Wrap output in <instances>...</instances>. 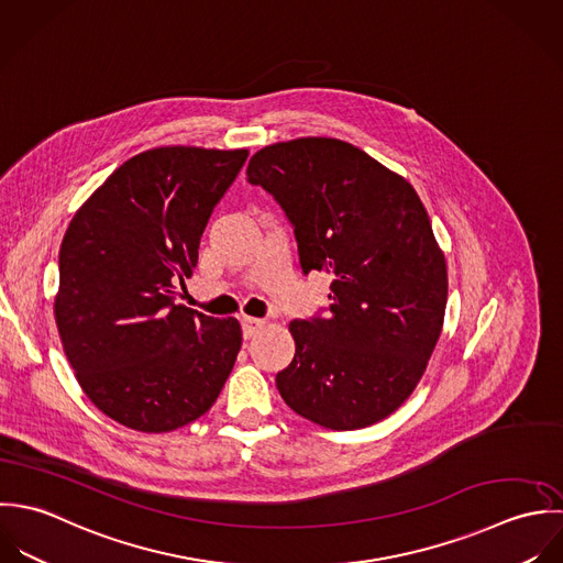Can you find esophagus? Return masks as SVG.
Returning <instances> with one entry per match:
<instances>
[{"label":"esophagus","instance_id":"esophagus-1","mask_svg":"<svg viewBox=\"0 0 563 563\" xmlns=\"http://www.w3.org/2000/svg\"><path fill=\"white\" fill-rule=\"evenodd\" d=\"M241 327H243V338H254L263 327H265V320L261 318H250V316H243L241 318Z\"/></svg>","mask_w":563,"mask_h":563}]
</instances>
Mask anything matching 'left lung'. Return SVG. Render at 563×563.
Listing matches in <instances>:
<instances>
[{"label": "left lung", "mask_w": 563, "mask_h": 563, "mask_svg": "<svg viewBox=\"0 0 563 563\" xmlns=\"http://www.w3.org/2000/svg\"><path fill=\"white\" fill-rule=\"evenodd\" d=\"M247 183L294 225L302 274H333L327 316L289 324L283 400L333 429L369 427L420 383L442 333L449 274L416 189L363 150L305 136L258 150Z\"/></svg>", "instance_id": "8db88e82"}]
</instances>
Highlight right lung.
Listing matches in <instances>:
<instances>
[{
	"label": "right lung",
	"instance_id": "add662e5",
	"mask_svg": "<svg viewBox=\"0 0 563 563\" xmlns=\"http://www.w3.org/2000/svg\"><path fill=\"white\" fill-rule=\"evenodd\" d=\"M247 150L154 147L117 167L67 228L54 302L65 354L114 422L169 433L218 400L241 347L234 318L176 305L200 236Z\"/></svg>",
	"mask_w": 563,
	"mask_h": 563
}]
</instances>
